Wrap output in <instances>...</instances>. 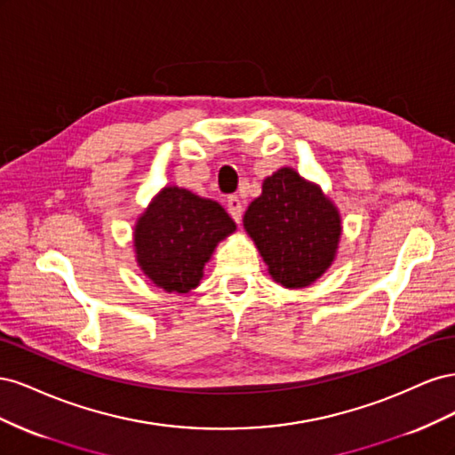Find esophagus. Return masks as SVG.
<instances>
[{
    "label": "esophagus",
    "mask_w": 455,
    "mask_h": 455,
    "mask_svg": "<svg viewBox=\"0 0 455 455\" xmlns=\"http://www.w3.org/2000/svg\"><path fill=\"white\" fill-rule=\"evenodd\" d=\"M228 212L231 214V218L235 220L237 224L241 222V218H243V201L237 196L228 197Z\"/></svg>",
    "instance_id": "1"
}]
</instances>
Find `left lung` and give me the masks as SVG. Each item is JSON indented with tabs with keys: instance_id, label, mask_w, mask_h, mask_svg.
<instances>
[{
	"instance_id": "obj_1",
	"label": "left lung",
	"mask_w": 455,
	"mask_h": 455,
	"mask_svg": "<svg viewBox=\"0 0 455 455\" xmlns=\"http://www.w3.org/2000/svg\"><path fill=\"white\" fill-rule=\"evenodd\" d=\"M243 226L271 279L291 291L307 288L334 264L343 229L334 201L291 167L266 178Z\"/></svg>"
}]
</instances>
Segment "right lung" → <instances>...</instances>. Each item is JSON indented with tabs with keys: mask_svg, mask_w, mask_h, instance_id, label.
Listing matches in <instances>:
<instances>
[{
	"mask_svg": "<svg viewBox=\"0 0 455 455\" xmlns=\"http://www.w3.org/2000/svg\"><path fill=\"white\" fill-rule=\"evenodd\" d=\"M235 229L222 204L169 184L136 220V264L164 292L188 294L199 286L218 243Z\"/></svg>",
	"mask_w": 455,
	"mask_h": 455,
	"instance_id": "right-lung-1",
	"label": "right lung"
}]
</instances>
